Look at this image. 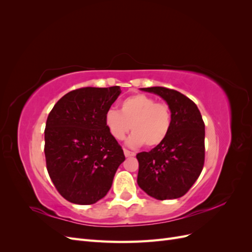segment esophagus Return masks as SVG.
Returning a JSON list of instances; mask_svg holds the SVG:
<instances>
[{
    "mask_svg": "<svg viewBox=\"0 0 252 252\" xmlns=\"http://www.w3.org/2000/svg\"><path fill=\"white\" fill-rule=\"evenodd\" d=\"M124 155H125V157H126V158H129V157H134V156H135L134 152H132V151H129V150H127V149H124Z\"/></svg>",
    "mask_w": 252,
    "mask_h": 252,
    "instance_id": "esophagus-1",
    "label": "esophagus"
}]
</instances>
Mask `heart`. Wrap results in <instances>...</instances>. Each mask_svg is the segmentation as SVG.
I'll list each match as a JSON object with an SVG mask.
<instances>
[{
	"label": "heart",
	"instance_id": "obj_1",
	"mask_svg": "<svg viewBox=\"0 0 252 252\" xmlns=\"http://www.w3.org/2000/svg\"><path fill=\"white\" fill-rule=\"evenodd\" d=\"M105 125L109 133L118 141L125 139L128 131L129 146L155 147L164 142L171 126V112L165 103H156L146 94H133L121 103V111L109 109L105 113Z\"/></svg>",
	"mask_w": 252,
	"mask_h": 252
}]
</instances>
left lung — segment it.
I'll use <instances>...</instances> for the list:
<instances>
[{
    "instance_id": "1",
    "label": "left lung",
    "mask_w": 252,
    "mask_h": 252,
    "mask_svg": "<svg viewBox=\"0 0 252 252\" xmlns=\"http://www.w3.org/2000/svg\"><path fill=\"white\" fill-rule=\"evenodd\" d=\"M161 96L169 106L171 126L154 149L136 155L138 185L157 200L184 195L200 177L205 159V124L197 106L186 95L165 87L140 88Z\"/></svg>"
}]
</instances>
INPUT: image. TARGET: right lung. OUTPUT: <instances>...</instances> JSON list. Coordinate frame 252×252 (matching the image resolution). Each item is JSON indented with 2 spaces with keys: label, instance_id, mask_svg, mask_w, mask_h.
<instances>
[{
  "label": "right lung",
  "instance_id": "right-lung-1",
  "mask_svg": "<svg viewBox=\"0 0 252 252\" xmlns=\"http://www.w3.org/2000/svg\"><path fill=\"white\" fill-rule=\"evenodd\" d=\"M120 86L70 91L53 106L45 128V158L60 194L73 204L91 205L107 194L123 149L105 125V113Z\"/></svg>",
  "mask_w": 252,
  "mask_h": 252
}]
</instances>
